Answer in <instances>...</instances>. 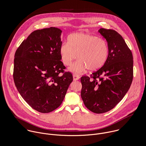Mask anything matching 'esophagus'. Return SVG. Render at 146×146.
Returning a JSON list of instances; mask_svg holds the SVG:
<instances>
[{
    "instance_id": "34e87169",
    "label": "esophagus",
    "mask_w": 146,
    "mask_h": 146,
    "mask_svg": "<svg viewBox=\"0 0 146 146\" xmlns=\"http://www.w3.org/2000/svg\"><path fill=\"white\" fill-rule=\"evenodd\" d=\"M73 78H74V80H75V81L78 80L80 79L79 76L78 75H77V74H74Z\"/></svg>"
}]
</instances>
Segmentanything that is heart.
Returning <instances> with one entry per match:
<instances>
[{"instance_id": "obj_1", "label": "heart", "mask_w": 146, "mask_h": 146, "mask_svg": "<svg viewBox=\"0 0 146 146\" xmlns=\"http://www.w3.org/2000/svg\"><path fill=\"white\" fill-rule=\"evenodd\" d=\"M63 63L66 66L71 64L77 57L70 70L76 74H81L86 70L94 71L101 68L106 62L108 47L106 41L97 36L83 33L71 34L68 42H63L60 48Z\"/></svg>"}]
</instances>
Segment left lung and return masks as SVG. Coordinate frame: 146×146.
<instances>
[{
  "label": "left lung",
  "mask_w": 146,
  "mask_h": 146,
  "mask_svg": "<svg viewBox=\"0 0 146 146\" xmlns=\"http://www.w3.org/2000/svg\"><path fill=\"white\" fill-rule=\"evenodd\" d=\"M108 54L104 65L93 72L92 79L81 78V97L86 107L96 113L110 111L124 98L133 78V58L123 37L116 31L101 28Z\"/></svg>",
  "instance_id": "1"
}]
</instances>
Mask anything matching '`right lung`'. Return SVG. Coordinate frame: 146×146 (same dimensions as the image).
I'll return each mask as SVG.
<instances>
[{"label":"right lung","instance_id":"obj_1","mask_svg":"<svg viewBox=\"0 0 146 146\" xmlns=\"http://www.w3.org/2000/svg\"><path fill=\"white\" fill-rule=\"evenodd\" d=\"M62 30L51 27L33 32L15 54L13 79L21 97L41 113H49L62 103L73 80L61 60ZM63 73L61 75L60 73Z\"/></svg>","mask_w":146,"mask_h":146}]
</instances>
